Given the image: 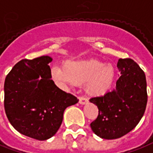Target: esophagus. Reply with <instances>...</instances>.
Masks as SVG:
<instances>
[{"instance_id":"34e87169","label":"esophagus","mask_w":153,"mask_h":153,"mask_svg":"<svg viewBox=\"0 0 153 153\" xmlns=\"http://www.w3.org/2000/svg\"><path fill=\"white\" fill-rule=\"evenodd\" d=\"M79 104H81V105H85L88 102V99L85 96H79Z\"/></svg>"}]
</instances>
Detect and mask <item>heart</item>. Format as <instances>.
I'll list each match as a JSON object with an SVG mask.
<instances>
[{
	"label": "heart",
	"instance_id": "1",
	"mask_svg": "<svg viewBox=\"0 0 153 153\" xmlns=\"http://www.w3.org/2000/svg\"><path fill=\"white\" fill-rule=\"evenodd\" d=\"M51 75L62 85L85 83V90L89 94L101 95L111 89L115 70L112 65L98 60H77L67 61L63 68L53 67Z\"/></svg>",
	"mask_w": 153,
	"mask_h": 153
}]
</instances>
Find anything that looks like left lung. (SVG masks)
Wrapping results in <instances>:
<instances>
[{
  "label": "left lung",
  "mask_w": 153,
  "mask_h": 153,
  "mask_svg": "<svg viewBox=\"0 0 153 153\" xmlns=\"http://www.w3.org/2000/svg\"><path fill=\"white\" fill-rule=\"evenodd\" d=\"M120 73L116 88L90 102L97 105V118L90 123L95 135L103 139H117L133 130L144 115L147 102L145 74L134 60L120 59Z\"/></svg>",
  "instance_id": "8db88e82"
}]
</instances>
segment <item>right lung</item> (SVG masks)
Returning <instances> with one entry per match:
<instances>
[{
    "mask_svg": "<svg viewBox=\"0 0 153 153\" xmlns=\"http://www.w3.org/2000/svg\"><path fill=\"white\" fill-rule=\"evenodd\" d=\"M49 56L22 59L5 79L4 107L7 118L21 134L39 141L54 136L64 110L79 100L51 79Z\"/></svg>",
    "mask_w": 153,
    "mask_h": 153,
    "instance_id": "add662e5",
    "label": "right lung"
}]
</instances>
